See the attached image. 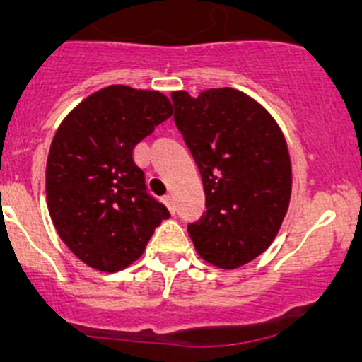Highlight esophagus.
Wrapping results in <instances>:
<instances>
[{
	"mask_svg": "<svg viewBox=\"0 0 362 362\" xmlns=\"http://www.w3.org/2000/svg\"><path fill=\"white\" fill-rule=\"evenodd\" d=\"M164 203H166V206L170 208L171 214H175V199H173V194H166V196H164Z\"/></svg>",
	"mask_w": 362,
	"mask_h": 362,
	"instance_id": "obj_1",
	"label": "esophagus"
}]
</instances>
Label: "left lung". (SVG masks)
<instances>
[{"label":"left lung","instance_id":"obj_1","mask_svg":"<svg viewBox=\"0 0 362 362\" xmlns=\"http://www.w3.org/2000/svg\"><path fill=\"white\" fill-rule=\"evenodd\" d=\"M175 124L202 173L206 211L187 226L203 261L236 269L262 254L286 218L293 168L272 113L233 87L171 93Z\"/></svg>","mask_w":362,"mask_h":362}]
</instances>
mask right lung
Listing matches in <instances>:
<instances>
[{
    "instance_id": "right-lung-1",
    "label": "right lung",
    "mask_w": 362,
    "mask_h": 362,
    "mask_svg": "<svg viewBox=\"0 0 362 362\" xmlns=\"http://www.w3.org/2000/svg\"><path fill=\"white\" fill-rule=\"evenodd\" d=\"M171 115L159 90L108 86L57 127L47 158V206L59 238L89 268L115 273L131 266L170 217L145 191L133 148Z\"/></svg>"
}]
</instances>
